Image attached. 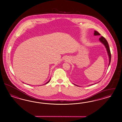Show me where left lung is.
<instances>
[{
    "instance_id": "8db88e82",
    "label": "left lung",
    "mask_w": 122,
    "mask_h": 122,
    "mask_svg": "<svg viewBox=\"0 0 122 122\" xmlns=\"http://www.w3.org/2000/svg\"><path fill=\"white\" fill-rule=\"evenodd\" d=\"M94 35L95 36H98V35H101L100 33H99L98 32H97V31H94ZM99 41L103 44L106 47V49H107V53H108V55L109 56V65H108V66H109L110 63H111V51H110V47H109V45L108 43V42L107 41V40L105 39V38H104L103 36H101V37H100L99 38ZM97 83H95L94 84H92V85H94V84H96ZM75 85L78 86V85H76L75 84H74Z\"/></svg>"
}]
</instances>
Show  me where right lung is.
<instances>
[{
    "label": "right lung",
    "instance_id": "add662e5",
    "mask_svg": "<svg viewBox=\"0 0 122 122\" xmlns=\"http://www.w3.org/2000/svg\"><path fill=\"white\" fill-rule=\"evenodd\" d=\"M50 80H51V79H50V80H49V81H48V82H46V83H45V84H47L48 83H49V81H50Z\"/></svg>",
    "mask_w": 122,
    "mask_h": 122
}]
</instances>
